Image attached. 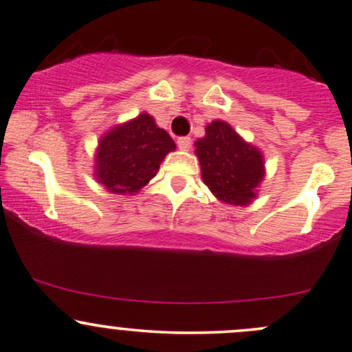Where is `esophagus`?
<instances>
[{
  "mask_svg": "<svg viewBox=\"0 0 352 352\" xmlns=\"http://www.w3.org/2000/svg\"><path fill=\"white\" fill-rule=\"evenodd\" d=\"M177 145H179L180 150H188V148L192 146V140L188 138V136H180V138L177 140Z\"/></svg>",
  "mask_w": 352,
  "mask_h": 352,
  "instance_id": "obj_1",
  "label": "esophagus"
}]
</instances>
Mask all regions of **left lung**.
I'll return each mask as SVG.
<instances>
[{
	"label": "left lung",
	"mask_w": 352,
	"mask_h": 352,
	"mask_svg": "<svg viewBox=\"0 0 352 352\" xmlns=\"http://www.w3.org/2000/svg\"><path fill=\"white\" fill-rule=\"evenodd\" d=\"M202 180L219 201L231 206H248L256 197L265 177L263 155L246 143L231 124L212 121L204 138L195 142Z\"/></svg>",
	"instance_id": "left-lung-1"
}]
</instances>
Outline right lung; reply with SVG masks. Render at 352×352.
<instances>
[{
	"mask_svg": "<svg viewBox=\"0 0 352 352\" xmlns=\"http://www.w3.org/2000/svg\"><path fill=\"white\" fill-rule=\"evenodd\" d=\"M175 143L153 118L142 113L118 124L99 140L96 151V180L118 195L136 194L157 175Z\"/></svg>",
	"mask_w": 352,
	"mask_h": 352,
	"instance_id": "1",
	"label": "right lung"
}]
</instances>
